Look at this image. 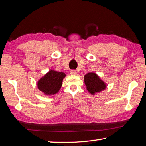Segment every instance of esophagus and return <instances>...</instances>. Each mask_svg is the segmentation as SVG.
Returning a JSON list of instances; mask_svg holds the SVG:
<instances>
[{
	"label": "esophagus",
	"instance_id": "34e87169",
	"mask_svg": "<svg viewBox=\"0 0 146 146\" xmlns=\"http://www.w3.org/2000/svg\"><path fill=\"white\" fill-rule=\"evenodd\" d=\"M70 73L71 74V75H76L77 73H76V71L75 70H71Z\"/></svg>",
	"mask_w": 146,
	"mask_h": 146
}]
</instances>
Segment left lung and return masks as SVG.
<instances>
[{
  "mask_svg": "<svg viewBox=\"0 0 146 146\" xmlns=\"http://www.w3.org/2000/svg\"><path fill=\"white\" fill-rule=\"evenodd\" d=\"M84 80L86 89L92 94H94L95 93L103 90L106 87V85L104 82L100 80L99 77L95 73H87L85 76Z\"/></svg>",
  "mask_w": 146,
  "mask_h": 146,
  "instance_id": "1",
  "label": "left lung"
}]
</instances>
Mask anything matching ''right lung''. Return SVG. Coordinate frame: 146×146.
<instances>
[{
  "label": "right lung",
  "instance_id": "add662e5",
  "mask_svg": "<svg viewBox=\"0 0 146 146\" xmlns=\"http://www.w3.org/2000/svg\"><path fill=\"white\" fill-rule=\"evenodd\" d=\"M65 76V74L63 72H58L52 70L49 71L38 82V88L48 95L56 94L60 90Z\"/></svg>",
  "mask_w": 146,
  "mask_h": 146
}]
</instances>
